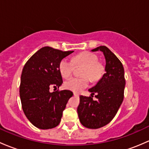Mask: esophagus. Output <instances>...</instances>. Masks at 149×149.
I'll return each instance as SVG.
<instances>
[{
	"label": "esophagus",
	"instance_id": "obj_1",
	"mask_svg": "<svg viewBox=\"0 0 149 149\" xmlns=\"http://www.w3.org/2000/svg\"><path fill=\"white\" fill-rule=\"evenodd\" d=\"M74 96H79V93H74Z\"/></svg>",
	"mask_w": 149,
	"mask_h": 149
}]
</instances>
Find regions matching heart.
Masks as SVG:
<instances>
[{
    "instance_id": "heart-1",
    "label": "heart",
    "mask_w": 149,
    "mask_h": 149,
    "mask_svg": "<svg viewBox=\"0 0 149 149\" xmlns=\"http://www.w3.org/2000/svg\"><path fill=\"white\" fill-rule=\"evenodd\" d=\"M97 56L91 52H85L74 56L72 62L69 59H62L59 62V70L64 78L71 76L75 66L82 65L81 77H72L64 82V87L73 92H80L89 85V78L95 82L100 77L102 72V66L97 62Z\"/></svg>"
}]
</instances>
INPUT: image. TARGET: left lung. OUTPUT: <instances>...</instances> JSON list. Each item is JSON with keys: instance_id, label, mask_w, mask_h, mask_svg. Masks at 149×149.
Masks as SVG:
<instances>
[{"instance_id": "left-lung-1", "label": "left lung", "mask_w": 149, "mask_h": 149, "mask_svg": "<svg viewBox=\"0 0 149 149\" xmlns=\"http://www.w3.org/2000/svg\"><path fill=\"white\" fill-rule=\"evenodd\" d=\"M97 51L105 56V72L94 87L89 89L91 96H79L77 108L82 125L92 129L105 126L116 116L123 100L125 85L123 66L118 58L105 46L92 50ZM95 94L96 101L92 99Z\"/></svg>"}]
</instances>
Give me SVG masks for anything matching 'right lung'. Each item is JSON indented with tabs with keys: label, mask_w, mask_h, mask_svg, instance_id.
Wrapping results in <instances>:
<instances>
[{
	"label": "right lung",
	"mask_w": 149,
	"mask_h": 149,
	"mask_svg": "<svg viewBox=\"0 0 149 149\" xmlns=\"http://www.w3.org/2000/svg\"><path fill=\"white\" fill-rule=\"evenodd\" d=\"M74 51L63 52L49 47L37 51L26 62L21 77L19 93L21 105L28 120L36 128L49 129L57 126L69 99L70 90H56L62 85L59 62Z\"/></svg>",
	"instance_id": "1"
}]
</instances>
